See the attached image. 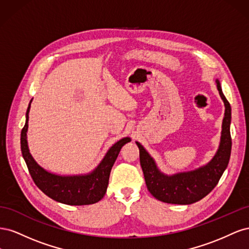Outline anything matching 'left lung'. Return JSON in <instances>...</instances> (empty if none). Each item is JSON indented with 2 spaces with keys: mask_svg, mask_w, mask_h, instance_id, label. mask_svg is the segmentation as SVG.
<instances>
[{
  "mask_svg": "<svg viewBox=\"0 0 249 249\" xmlns=\"http://www.w3.org/2000/svg\"><path fill=\"white\" fill-rule=\"evenodd\" d=\"M217 89L224 103L225 112L222 122L220 144L217 153L207 165L188 172H179L173 176H166L158 169L152 157L139 142L140 165L144 175L148 191L158 200L176 205H190L200 200L212 191L219 182L223 171L228 167L231 150V105L225 99L220 86L216 80Z\"/></svg>",
  "mask_w": 249,
  "mask_h": 249,
  "instance_id": "8db88e82",
  "label": "left lung"
}]
</instances>
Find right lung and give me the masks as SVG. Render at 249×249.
<instances>
[{
	"mask_svg": "<svg viewBox=\"0 0 249 249\" xmlns=\"http://www.w3.org/2000/svg\"><path fill=\"white\" fill-rule=\"evenodd\" d=\"M31 102L29 104L26 113L25 126L22 127L20 133V148L22 158L25 159L35 185L52 199L65 203V205L84 206L100 201L107 191L113 164H114L120 149L125 143L131 141V138H123L117 141L115 144H113L99 164V166L88 175L67 177L54 175L39 166L29 152L27 131Z\"/></svg>",
	"mask_w": 249,
	"mask_h": 249,
	"instance_id": "obj_1",
	"label": "right lung"
}]
</instances>
